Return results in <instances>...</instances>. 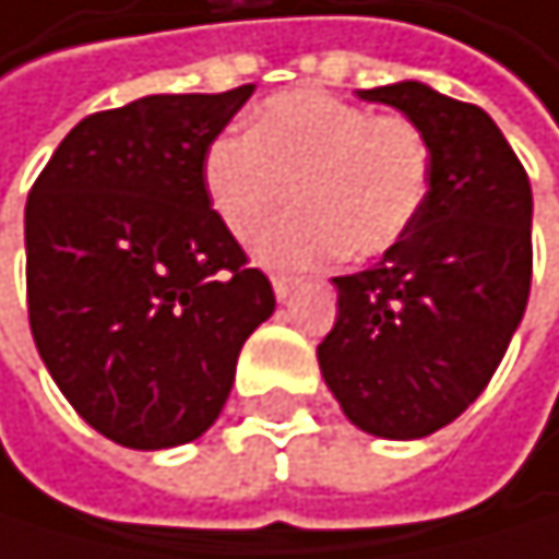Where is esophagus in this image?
Masks as SVG:
<instances>
[{"instance_id":"obj_1","label":"esophagus","mask_w":559,"mask_h":559,"mask_svg":"<svg viewBox=\"0 0 559 559\" xmlns=\"http://www.w3.org/2000/svg\"><path fill=\"white\" fill-rule=\"evenodd\" d=\"M296 289V280L289 276H273V293H276V300H286V296Z\"/></svg>"}]
</instances>
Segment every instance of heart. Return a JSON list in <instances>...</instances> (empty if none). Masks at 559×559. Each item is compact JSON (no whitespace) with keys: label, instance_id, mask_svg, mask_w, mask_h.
<instances>
[{"label":"heart","instance_id":"b5f03b06","mask_svg":"<svg viewBox=\"0 0 559 559\" xmlns=\"http://www.w3.org/2000/svg\"><path fill=\"white\" fill-rule=\"evenodd\" d=\"M202 185L236 239H249L293 191L300 209L255 239L266 266L304 270L341 252L378 259L428 202L431 151L408 117L289 91L255 110L249 134H218L205 147Z\"/></svg>","mask_w":559,"mask_h":559}]
</instances>
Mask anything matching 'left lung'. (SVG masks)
Returning <instances> with one entry per match:
<instances>
[{"label":"left lung","instance_id":"obj_1","mask_svg":"<svg viewBox=\"0 0 559 559\" xmlns=\"http://www.w3.org/2000/svg\"><path fill=\"white\" fill-rule=\"evenodd\" d=\"M360 100L425 134L428 202L381 263L334 276L337 323L317 347L344 415L378 439H425L483 394L530 300L533 191L496 120L418 80Z\"/></svg>","mask_w":559,"mask_h":559}]
</instances>
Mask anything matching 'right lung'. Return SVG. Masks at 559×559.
<instances>
[{"label":"right lung","mask_w":559,"mask_h":559,"mask_svg":"<svg viewBox=\"0 0 559 559\" xmlns=\"http://www.w3.org/2000/svg\"><path fill=\"white\" fill-rule=\"evenodd\" d=\"M255 86L154 94L83 117L26 202L36 350L76 415L128 449H171L218 418L270 280L209 205L205 147Z\"/></svg>","instance_id":"1"}]
</instances>
